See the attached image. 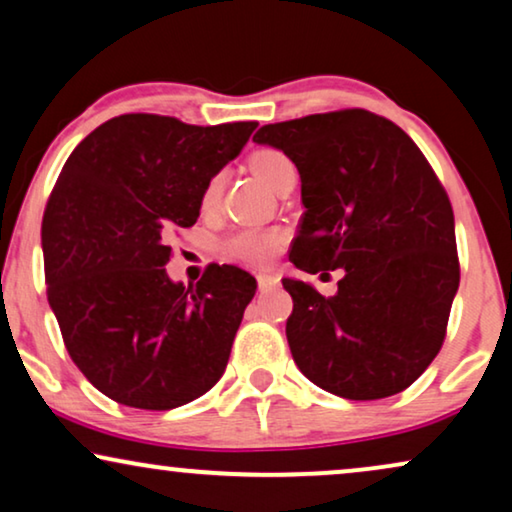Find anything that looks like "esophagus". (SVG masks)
Wrapping results in <instances>:
<instances>
[{"label": "esophagus", "mask_w": 512, "mask_h": 512, "mask_svg": "<svg viewBox=\"0 0 512 512\" xmlns=\"http://www.w3.org/2000/svg\"><path fill=\"white\" fill-rule=\"evenodd\" d=\"M256 282H258V289L268 291V289H272V286H277V277L268 275V272H258Z\"/></svg>", "instance_id": "34e87169"}]
</instances>
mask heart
I'll list each match as a JSON object with an SVG mask.
<instances>
[{
  "instance_id": "b5f03b06",
  "label": "heart",
  "mask_w": 512,
  "mask_h": 512,
  "mask_svg": "<svg viewBox=\"0 0 512 512\" xmlns=\"http://www.w3.org/2000/svg\"><path fill=\"white\" fill-rule=\"evenodd\" d=\"M251 170L256 172V177L268 184L270 188H277L279 181H282L284 174L296 170L291 163V158L286 153L277 149H258L254 156H251ZM223 172H216L212 179L205 184V191H202V205L214 207L219 202L223 193ZM286 237L282 230H240V233L230 235L226 242H223V251L230 258L240 263L249 265H265L270 263L272 258L279 254V249L284 247Z\"/></svg>"
}]
</instances>
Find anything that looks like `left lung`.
I'll list each match as a JSON object with an SVG mask.
<instances>
[{"instance_id": "left-lung-1", "label": "left lung", "mask_w": 512, "mask_h": 512, "mask_svg": "<svg viewBox=\"0 0 512 512\" xmlns=\"http://www.w3.org/2000/svg\"><path fill=\"white\" fill-rule=\"evenodd\" d=\"M254 142L282 149L303 181L291 263L310 275L345 268L331 298L282 279L300 373L349 401L408 389L443 347L459 289L452 205L429 160L366 109L263 125Z\"/></svg>"}]
</instances>
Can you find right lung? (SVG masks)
<instances>
[{"instance_id": "right-lung-1", "label": "right lung", "mask_w": 512, "mask_h": 512, "mask_svg": "<svg viewBox=\"0 0 512 512\" xmlns=\"http://www.w3.org/2000/svg\"><path fill=\"white\" fill-rule=\"evenodd\" d=\"M256 125L123 114L62 167L41 221L46 296L76 368L111 401L172 410L221 380L256 279L207 265L184 286L165 265L174 233L198 221L205 184Z\"/></svg>"}]
</instances>
